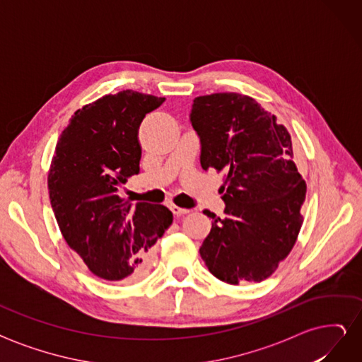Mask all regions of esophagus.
Here are the masks:
<instances>
[{
  "label": "esophagus",
  "mask_w": 362,
  "mask_h": 362,
  "mask_svg": "<svg viewBox=\"0 0 362 362\" xmlns=\"http://www.w3.org/2000/svg\"><path fill=\"white\" fill-rule=\"evenodd\" d=\"M169 208H170V211L173 213L175 217H181V216L189 213V210H185V208H181V206H177V205H170Z\"/></svg>",
  "instance_id": "34e87169"
}]
</instances>
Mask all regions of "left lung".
Instances as JSON below:
<instances>
[{
  "label": "left lung",
  "instance_id": "left-lung-1",
  "mask_svg": "<svg viewBox=\"0 0 362 362\" xmlns=\"http://www.w3.org/2000/svg\"><path fill=\"white\" fill-rule=\"evenodd\" d=\"M192 125L201 139V166L223 172L225 217L213 218L199 254L226 284L261 282L298 240L306 184L293 161L287 128L254 98L211 93L194 98Z\"/></svg>",
  "mask_w": 362,
  "mask_h": 362
}]
</instances>
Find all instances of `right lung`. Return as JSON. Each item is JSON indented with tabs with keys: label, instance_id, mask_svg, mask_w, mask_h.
Segmentation results:
<instances>
[{
	"label": "right lung",
	"instance_id": "1",
	"mask_svg": "<svg viewBox=\"0 0 362 362\" xmlns=\"http://www.w3.org/2000/svg\"><path fill=\"white\" fill-rule=\"evenodd\" d=\"M164 98L134 90L76 110L59 137L48 190L62 235L98 278L129 282L151 266L152 246L172 225L164 205L129 204L119 185L140 170L139 127Z\"/></svg>",
	"mask_w": 362,
	"mask_h": 362
}]
</instances>
